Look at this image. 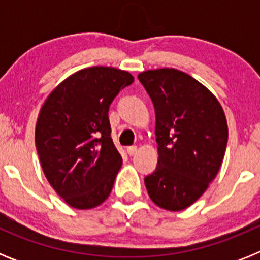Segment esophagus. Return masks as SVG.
<instances>
[{"instance_id":"obj_1","label":"esophagus","mask_w":260,"mask_h":260,"mask_svg":"<svg viewBox=\"0 0 260 260\" xmlns=\"http://www.w3.org/2000/svg\"><path fill=\"white\" fill-rule=\"evenodd\" d=\"M137 146H130V147H127V153L130 156H134L135 153H137Z\"/></svg>"}]
</instances>
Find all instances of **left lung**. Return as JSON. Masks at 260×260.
<instances>
[{
	"label": "left lung",
	"instance_id": "8db88e82",
	"mask_svg": "<svg viewBox=\"0 0 260 260\" xmlns=\"http://www.w3.org/2000/svg\"><path fill=\"white\" fill-rule=\"evenodd\" d=\"M153 103L158 160L144 177L151 201L168 211L191 206L221 167L228 125L217 99L176 69L138 75Z\"/></svg>",
	"mask_w": 260,
	"mask_h": 260
}]
</instances>
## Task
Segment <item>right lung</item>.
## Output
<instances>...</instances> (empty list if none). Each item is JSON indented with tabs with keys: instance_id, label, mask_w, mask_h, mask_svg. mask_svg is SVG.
<instances>
[{
	"instance_id": "1",
	"label": "right lung",
	"mask_w": 260,
	"mask_h": 260,
	"mask_svg": "<svg viewBox=\"0 0 260 260\" xmlns=\"http://www.w3.org/2000/svg\"><path fill=\"white\" fill-rule=\"evenodd\" d=\"M134 78L93 66L66 78L39 114L35 143L48 182L69 206L88 210L109 197L122 157L110 138L108 112Z\"/></svg>"
}]
</instances>
